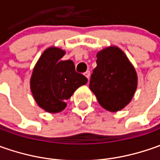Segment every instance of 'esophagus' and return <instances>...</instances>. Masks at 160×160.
Here are the masks:
<instances>
[{"mask_svg": "<svg viewBox=\"0 0 160 160\" xmlns=\"http://www.w3.org/2000/svg\"><path fill=\"white\" fill-rule=\"evenodd\" d=\"M84 76H85V77H87V78H88V79H89V77H90V71H86V72L84 73Z\"/></svg>", "mask_w": 160, "mask_h": 160, "instance_id": "obj_1", "label": "esophagus"}]
</instances>
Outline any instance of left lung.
<instances>
[{"instance_id":"8db88e82","label":"left lung","mask_w":160,"mask_h":160,"mask_svg":"<svg viewBox=\"0 0 160 160\" xmlns=\"http://www.w3.org/2000/svg\"><path fill=\"white\" fill-rule=\"evenodd\" d=\"M89 87L103 108L117 112L132 101L138 83L134 67L125 52L109 46L97 52Z\"/></svg>"}]
</instances>
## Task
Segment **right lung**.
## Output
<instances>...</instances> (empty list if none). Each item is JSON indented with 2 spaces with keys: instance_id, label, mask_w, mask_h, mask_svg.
Segmentation results:
<instances>
[{
  "instance_id": "obj_1",
  "label": "right lung",
  "mask_w": 160,
  "mask_h": 160,
  "mask_svg": "<svg viewBox=\"0 0 160 160\" xmlns=\"http://www.w3.org/2000/svg\"><path fill=\"white\" fill-rule=\"evenodd\" d=\"M65 53L58 47H49L37 60L30 78L34 101L49 113L62 111L67 107L66 101L88 81L76 72L72 60H61Z\"/></svg>"
}]
</instances>
